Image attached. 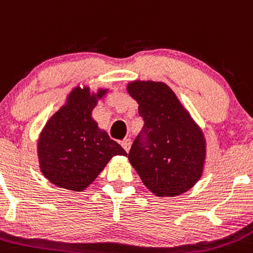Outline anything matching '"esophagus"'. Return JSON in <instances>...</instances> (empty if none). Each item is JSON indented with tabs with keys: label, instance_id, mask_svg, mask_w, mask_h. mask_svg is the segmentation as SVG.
<instances>
[{
	"label": "esophagus",
	"instance_id": "obj_1",
	"mask_svg": "<svg viewBox=\"0 0 253 253\" xmlns=\"http://www.w3.org/2000/svg\"><path fill=\"white\" fill-rule=\"evenodd\" d=\"M121 145H122V147L125 148V151H126V152H128L129 148H131V140H129V138H125V140L121 142Z\"/></svg>",
	"mask_w": 253,
	"mask_h": 253
}]
</instances>
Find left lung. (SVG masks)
I'll use <instances>...</instances> for the list:
<instances>
[{"label":"left lung","mask_w":253,"mask_h":253,"mask_svg":"<svg viewBox=\"0 0 253 253\" xmlns=\"http://www.w3.org/2000/svg\"><path fill=\"white\" fill-rule=\"evenodd\" d=\"M126 89L143 119L142 134L128 153L129 164L157 197L187 192L204 173V131L165 82L134 80Z\"/></svg>","instance_id":"left-lung-1"}]
</instances>
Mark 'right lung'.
Wrapping results in <instances>:
<instances>
[{
    "mask_svg": "<svg viewBox=\"0 0 253 253\" xmlns=\"http://www.w3.org/2000/svg\"><path fill=\"white\" fill-rule=\"evenodd\" d=\"M107 87L92 91L73 87L65 103L47 120L37 138L40 171L51 183L71 192H82L103 171L115 156L126 151L111 140L92 117Z\"/></svg>",
    "mask_w": 253,
    "mask_h": 253,
    "instance_id": "add662e5",
    "label": "right lung"
}]
</instances>
